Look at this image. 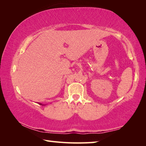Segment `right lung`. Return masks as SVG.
Instances as JSON below:
<instances>
[{
  "mask_svg": "<svg viewBox=\"0 0 146 146\" xmlns=\"http://www.w3.org/2000/svg\"><path fill=\"white\" fill-rule=\"evenodd\" d=\"M40 104V105H42V104ZM42 106H44V105H42Z\"/></svg>",
  "mask_w": 146,
  "mask_h": 146,
  "instance_id": "add662e5",
  "label": "right lung"
}]
</instances>
